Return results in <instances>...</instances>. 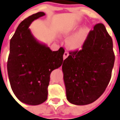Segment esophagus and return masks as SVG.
<instances>
[{
  "instance_id": "1",
  "label": "esophagus",
  "mask_w": 120,
  "mask_h": 120,
  "mask_svg": "<svg viewBox=\"0 0 120 120\" xmlns=\"http://www.w3.org/2000/svg\"><path fill=\"white\" fill-rule=\"evenodd\" d=\"M68 56H69V53H68V52H64V56H63L64 59H66V58Z\"/></svg>"
}]
</instances>
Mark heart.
I'll list each match as a JSON object with an SVG mask.
<instances>
[{
  "instance_id": "heart-1",
  "label": "heart",
  "mask_w": 120,
  "mask_h": 120,
  "mask_svg": "<svg viewBox=\"0 0 120 120\" xmlns=\"http://www.w3.org/2000/svg\"><path fill=\"white\" fill-rule=\"evenodd\" d=\"M79 27L80 26H75L72 27L70 29H67L66 31H65L64 33L66 35L71 34L75 30L79 29ZM89 33H90V30L87 27H85L80 30H79L76 33H75L67 40L68 47L72 50H79L82 49L86 41L87 40Z\"/></svg>"
}]
</instances>
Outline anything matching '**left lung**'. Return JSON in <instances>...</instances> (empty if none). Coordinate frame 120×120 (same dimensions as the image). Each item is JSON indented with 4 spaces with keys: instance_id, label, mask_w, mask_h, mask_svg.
I'll return each instance as SVG.
<instances>
[{
    "instance_id": "left-lung-1",
    "label": "left lung",
    "mask_w": 120,
    "mask_h": 120,
    "mask_svg": "<svg viewBox=\"0 0 120 120\" xmlns=\"http://www.w3.org/2000/svg\"><path fill=\"white\" fill-rule=\"evenodd\" d=\"M115 56L105 26L98 23L82 50L70 52L62 71L67 100L75 105L93 102L105 92L111 78Z\"/></svg>"
}]
</instances>
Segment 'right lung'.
<instances>
[{
  "mask_svg": "<svg viewBox=\"0 0 120 120\" xmlns=\"http://www.w3.org/2000/svg\"><path fill=\"white\" fill-rule=\"evenodd\" d=\"M45 15H30L19 24L10 42L7 70L12 91L21 102L29 105L42 104L47 99L51 72L63 62L64 49L51 50L35 38L29 26Z\"/></svg>",
  "mask_w": 120,
  "mask_h": 120,
  "instance_id": "obj_1",
  "label": "right lung"
}]
</instances>
